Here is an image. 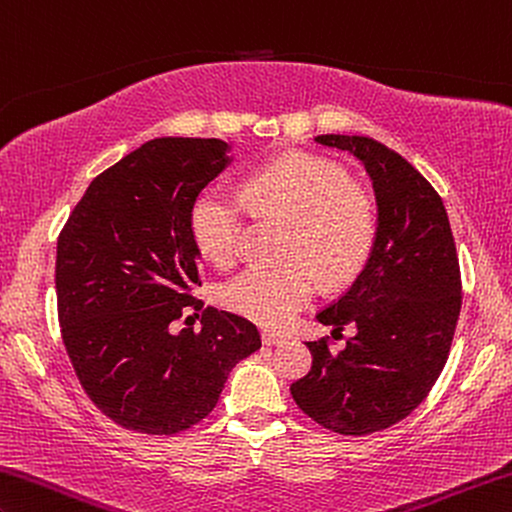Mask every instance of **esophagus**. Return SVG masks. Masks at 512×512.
Returning a JSON list of instances; mask_svg holds the SVG:
<instances>
[{
  "label": "esophagus",
  "mask_w": 512,
  "mask_h": 512,
  "mask_svg": "<svg viewBox=\"0 0 512 512\" xmlns=\"http://www.w3.org/2000/svg\"><path fill=\"white\" fill-rule=\"evenodd\" d=\"M263 343L265 345H279V343H286V336H281V334H274V332H263Z\"/></svg>",
  "instance_id": "1"
}]
</instances>
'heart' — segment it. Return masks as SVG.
Here are the masks:
<instances>
[{
    "mask_svg": "<svg viewBox=\"0 0 512 512\" xmlns=\"http://www.w3.org/2000/svg\"><path fill=\"white\" fill-rule=\"evenodd\" d=\"M249 203L258 215L288 222L281 267H249L222 288V304L258 325L281 329L325 288L364 270L377 238L373 194L327 157L290 153L254 171L245 196L210 185L190 212L192 238L215 265L238 261Z\"/></svg>",
    "mask_w": 512,
    "mask_h": 512,
    "instance_id": "obj_1",
    "label": "heart"
}]
</instances>
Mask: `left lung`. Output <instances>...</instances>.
Here are the masks:
<instances>
[{"instance_id":"8db88e82","label":"left lung","mask_w":512,"mask_h":512,"mask_svg":"<svg viewBox=\"0 0 512 512\" xmlns=\"http://www.w3.org/2000/svg\"><path fill=\"white\" fill-rule=\"evenodd\" d=\"M348 151L373 180L377 238L355 283L318 313L322 325L357 327L341 352L309 341L311 371L290 384L297 407L338 435H371L426 400L451 352L462 306L458 251L442 196L403 155L357 135H320Z\"/></svg>"}]
</instances>
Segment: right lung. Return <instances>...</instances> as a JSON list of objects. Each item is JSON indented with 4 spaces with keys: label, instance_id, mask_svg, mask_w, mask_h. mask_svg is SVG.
<instances>
[{
    "label": "right lung",
    "instance_id": "add662e5",
    "mask_svg": "<svg viewBox=\"0 0 512 512\" xmlns=\"http://www.w3.org/2000/svg\"><path fill=\"white\" fill-rule=\"evenodd\" d=\"M222 139L141 144L86 187L57 240V311L86 396L125 430L176 435L212 412L226 377L261 348L254 322L194 297L190 212L229 164ZM202 329L170 332L185 312ZM192 318V316H190Z\"/></svg>",
    "mask_w": 512,
    "mask_h": 512
}]
</instances>
